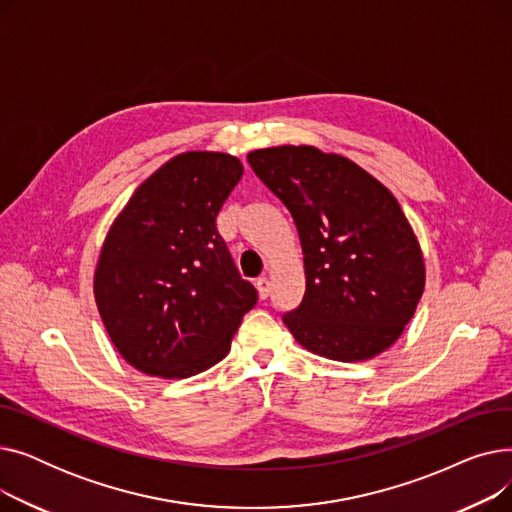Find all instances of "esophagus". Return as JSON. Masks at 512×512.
Segmentation results:
<instances>
[{
  "label": "esophagus",
  "mask_w": 512,
  "mask_h": 512,
  "mask_svg": "<svg viewBox=\"0 0 512 512\" xmlns=\"http://www.w3.org/2000/svg\"><path fill=\"white\" fill-rule=\"evenodd\" d=\"M255 286H257V292H259V299L261 301H265L267 297H270V288H272L270 280H267V278H257Z\"/></svg>",
  "instance_id": "34e87169"
}]
</instances>
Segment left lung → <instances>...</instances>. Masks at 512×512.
<instances>
[{
	"label": "left lung",
	"mask_w": 512,
	"mask_h": 512,
	"mask_svg": "<svg viewBox=\"0 0 512 512\" xmlns=\"http://www.w3.org/2000/svg\"><path fill=\"white\" fill-rule=\"evenodd\" d=\"M297 226L305 297L282 319L307 351L367 361L400 338L425 288L419 240L388 188L340 153L280 145L247 155Z\"/></svg>",
	"instance_id": "8db88e82"
}]
</instances>
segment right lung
Wrapping results in <instances>:
<instances>
[{"instance_id": "obj_1", "label": "right lung", "mask_w": 512, "mask_h": 512, "mask_svg": "<svg viewBox=\"0 0 512 512\" xmlns=\"http://www.w3.org/2000/svg\"><path fill=\"white\" fill-rule=\"evenodd\" d=\"M242 172L230 153H178L137 186L105 234L95 303L116 351L145 375L182 380L220 363L257 303L215 230Z\"/></svg>"}]
</instances>
